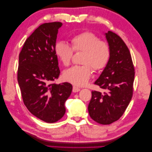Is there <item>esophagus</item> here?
Wrapping results in <instances>:
<instances>
[{"label":"esophagus","mask_w":152,"mask_h":152,"mask_svg":"<svg viewBox=\"0 0 152 152\" xmlns=\"http://www.w3.org/2000/svg\"><path fill=\"white\" fill-rule=\"evenodd\" d=\"M80 91V88H78L77 86H73V92H78V91Z\"/></svg>","instance_id":"obj_1"}]
</instances>
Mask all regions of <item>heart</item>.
Segmentation results:
<instances>
[{
    "instance_id": "b5f03b06",
    "label": "heart",
    "mask_w": 152,
    "mask_h": 152,
    "mask_svg": "<svg viewBox=\"0 0 152 152\" xmlns=\"http://www.w3.org/2000/svg\"><path fill=\"white\" fill-rule=\"evenodd\" d=\"M71 46L64 42L56 44L55 53L64 66L71 63L75 53L84 52L82 65H75L64 71L63 78L75 86L86 85L94 71L103 70L108 65L111 57V48L108 42L100 40V38L93 32L84 31L73 37Z\"/></svg>"
}]
</instances>
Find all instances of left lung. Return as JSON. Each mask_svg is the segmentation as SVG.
<instances>
[{
    "label": "left lung",
    "instance_id": "left-lung-1",
    "mask_svg": "<svg viewBox=\"0 0 152 152\" xmlns=\"http://www.w3.org/2000/svg\"><path fill=\"white\" fill-rule=\"evenodd\" d=\"M106 38L111 48L110 60L94 83L103 91H91L88 105L90 117L102 125H110L123 116L132 98L135 78L132 58L125 42L110 31Z\"/></svg>",
    "mask_w": 152,
    "mask_h": 152
}]
</instances>
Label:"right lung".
I'll use <instances>...</instances> for the list:
<instances>
[{
	"instance_id": "add662e5",
	"label": "right lung",
	"mask_w": 152,
	"mask_h": 152,
	"mask_svg": "<svg viewBox=\"0 0 152 152\" xmlns=\"http://www.w3.org/2000/svg\"><path fill=\"white\" fill-rule=\"evenodd\" d=\"M61 22L39 26L25 42L19 56L17 81L25 106L40 120L53 123L65 113L71 83L57 85L60 69L55 46Z\"/></svg>"
}]
</instances>
